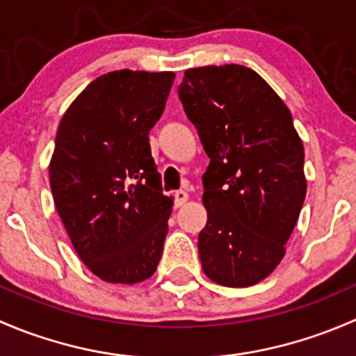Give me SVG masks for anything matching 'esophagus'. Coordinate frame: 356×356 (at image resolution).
<instances>
[{"mask_svg":"<svg viewBox=\"0 0 356 356\" xmlns=\"http://www.w3.org/2000/svg\"><path fill=\"white\" fill-rule=\"evenodd\" d=\"M186 201H188V193L182 191V189H179V191L174 193V203H175V207H177V208L182 207V204H184Z\"/></svg>","mask_w":356,"mask_h":356,"instance_id":"esophagus-1","label":"esophagus"}]
</instances>
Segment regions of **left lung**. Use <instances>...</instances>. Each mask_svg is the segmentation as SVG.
I'll return each instance as SVG.
<instances>
[{"label": "left lung", "mask_w": 356, "mask_h": 356, "mask_svg": "<svg viewBox=\"0 0 356 356\" xmlns=\"http://www.w3.org/2000/svg\"><path fill=\"white\" fill-rule=\"evenodd\" d=\"M177 92L210 158L201 267L227 288L257 284L284 257L307 195L291 111L257 72L236 63L189 68Z\"/></svg>", "instance_id": "8db88e82"}]
</instances>
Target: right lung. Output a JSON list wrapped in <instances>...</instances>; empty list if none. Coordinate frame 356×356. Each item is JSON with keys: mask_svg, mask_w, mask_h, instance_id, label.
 <instances>
[{"mask_svg": "<svg viewBox=\"0 0 356 356\" xmlns=\"http://www.w3.org/2000/svg\"><path fill=\"white\" fill-rule=\"evenodd\" d=\"M175 75L115 70L92 81L60 122L49 184L86 267L106 282L155 274L174 201L149 148Z\"/></svg>", "mask_w": 356, "mask_h": 356, "instance_id": "1", "label": "right lung"}]
</instances>
